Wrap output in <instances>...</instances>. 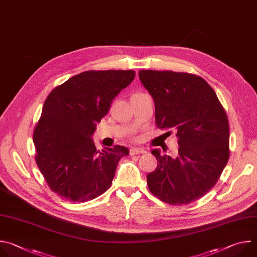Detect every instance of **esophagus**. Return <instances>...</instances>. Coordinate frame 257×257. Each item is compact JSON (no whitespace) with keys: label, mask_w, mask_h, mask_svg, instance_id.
I'll use <instances>...</instances> for the list:
<instances>
[{"label":"esophagus","mask_w":257,"mask_h":257,"mask_svg":"<svg viewBox=\"0 0 257 257\" xmlns=\"http://www.w3.org/2000/svg\"><path fill=\"white\" fill-rule=\"evenodd\" d=\"M146 152L141 149V148H133L130 150V156H134V155H142V154H145Z\"/></svg>","instance_id":"1"}]
</instances>
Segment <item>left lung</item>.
I'll use <instances>...</instances> for the list:
<instances>
[{"instance_id": "1", "label": "left lung", "mask_w": 257, "mask_h": 257, "mask_svg": "<svg viewBox=\"0 0 257 257\" xmlns=\"http://www.w3.org/2000/svg\"><path fill=\"white\" fill-rule=\"evenodd\" d=\"M139 79L154 98L156 124L174 129L178 156L152 154L158 167L146 177L150 191L172 205L191 203L217 182L230 157L229 121L214 90L184 72L140 70Z\"/></svg>"}]
</instances>
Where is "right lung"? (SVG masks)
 <instances>
[{
	"label": "right lung",
	"instance_id": "obj_1",
	"mask_svg": "<svg viewBox=\"0 0 257 257\" xmlns=\"http://www.w3.org/2000/svg\"><path fill=\"white\" fill-rule=\"evenodd\" d=\"M133 70L85 71L48 95L33 131L35 162L60 197L84 202L112 185L125 146L96 151L91 136L113 99L134 79Z\"/></svg>",
	"mask_w": 257,
	"mask_h": 257
}]
</instances>
